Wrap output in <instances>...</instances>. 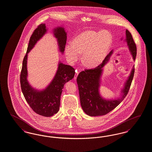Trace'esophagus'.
<instances>
[{
    "instance_id": "34e87169",
    "label": "esophagus",
    "mask_w": 152,
    "mask_h": 152,
    "mask_svg": "<svg viewBox=\"0 0 152 152\" xmlns=\"http://www.w3.org/2000/svg\"><path fill=\"white\" fill-rule=\"evenodd\" d=\"M79 72H78L77 70H76V73H75V75L74 80H76V79H77V76H78V74H79Z\"/></svg>"
}]
</instances>
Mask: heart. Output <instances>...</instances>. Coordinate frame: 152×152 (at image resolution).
<instances>
[{"label":"heart","instance_id":"heart-1","mask_svg":"<svg viewBox=\"0 0 152 152\" xmlns=\"http://www.w3.org/2000/svg\"><path fill=\"white\" fill-rule=\"evenodd\" d=\"M113 43V36L109 31H86L80 33L68 43L65 48L68 61L74 63L83 54V61L86 67L93 68L103 61Z\"/></svg>","mask_w":152,"mask_h":152}]
</instances>
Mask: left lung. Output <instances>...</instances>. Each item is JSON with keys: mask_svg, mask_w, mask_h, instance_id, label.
Wrapping results in <instances>:
<instances>
[{"mask_svg": "<svg viewBox=\"0 0 152 152\" xmlns=\"http://www.w3.org/2000/svg\"><path fill=\"white\" fill-rule=\"evenodd\" d=\"M126 34L125 41L127 42L129 50L134 61L137 53L136 45L132 34L127 29L126 31ZM113 53V51H111L98 66L95 68L81 71L77 77L81 106L84 111L88 115L97 116L107 114L121 103L129 90L134 78V67L121 90V97L115 99H106L99 94V88L103 72V67L109 61Z\"/></svg>", "mask_w": 152, "mask_h": 152, "instance_id": "left-lung-1", "label": "left lung"}]
</instances>
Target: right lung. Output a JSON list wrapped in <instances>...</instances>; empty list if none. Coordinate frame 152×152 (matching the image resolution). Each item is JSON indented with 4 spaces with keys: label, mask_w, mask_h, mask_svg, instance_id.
<instances>
[{
    "label": "right lung",
    "mask_w": 152,
    "mask_h": 152,
    "mask_svg": "<svg viewBox=\"0 0 152 152\" xmlns=\"http://www.w3.org/2000/svg\"><path fill=\"white\" fill-rule=\"evenodd\" d=\"M47 30L45 24H41L38 26L31 36L26 54L23 61L20 74V84L25 98L32 110L40 115L50 117L59 111L61 94L64 85L73 79L75 70L73 67L64 64L59 61L54 79L45 89L37 90L29 84L27 80L28 54L33 48L37 41L47 32ZM53 32L57 39L59 51L61 54H63L67 41V33L62 27L55 28Z\"/></svg>",
    "instance_id": "add662e5"
}]
</instances>
